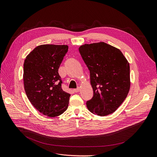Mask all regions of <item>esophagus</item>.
I'll list each match as a JSON object with an SVG mask.
<instances>
[{"instance_id": "34e87169", "label": "esophagus", "mask_w": 157, "mask_h": 157, "mask_svg": "<svg viewBox=\"0 0 157 157\" xmlns=\"http://www.w3.org/2000/svg\"><path fill=\"white\" fill-rule=\"evenodd\" d=\"M79 91H80V88H76V89L73 90V91H74L75 93H78V92H79Z\"/></svg>"}]
</instances>
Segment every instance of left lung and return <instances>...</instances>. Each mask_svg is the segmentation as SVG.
Listing matches in <instances>:
<instances>
[{
  "label": "left lung",
  "mask_w": 157,
  "mask_h": 157,
  "mask_svg": "<svg viewBox=\"0 0 157 157\" xmlns=\"http://www.w3.org/2000/svg\"><path fill=\"white\" fill-rule=\"evenodd\" d=\"M79 51L90 71L93 90L88 109L101 117L114 113L130 88L129 63L119 49L104 42L83 44Z\"/></svg>",
  "instance_id": "8db88e82"
}]
</instances>
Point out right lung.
Returning a JSON list of instances; mask_svg holds the SVG:
<instances>
[{"label": "right lung", "instance_id": "add662e5", "mask_svg": "<svg viewBox=\"0 0 157 157\" xmlns=\"http://www.w3.org/2000/svg\"><path fill=\"white\" fill-rule=\"evenodd\" d=\"M67 50V45H40L24 61L23 80L26 95L37 111L49 117L61 115L68 106L71 94L62 90L58 73Z\"/></svg>", "mask_w": 157, "mask_h": 157}]
</instances>
